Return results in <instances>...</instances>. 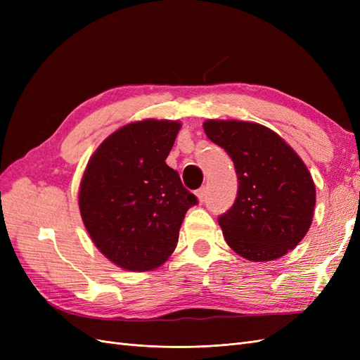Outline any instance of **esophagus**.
Returning a JSON list of instances; mask_svg holds the SVG:
<instances>
[{
    "label": "esophagus",
    "instance_id": "esophagus-1",
    "mask_svg": "<svg viewBox=\"0 0 360 360\" xmlns=\"http://www.w3.org/2000/svg\"><path fill=\"white\" fill-rule=\"evenodd\" d=\"M197 198L200 202H204L205 200V188H201L200 191H197Z\"/></svg>",
    "mask_w": 360,
    "mask_h": 360
}]
</instances>
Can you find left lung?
<instances>
[{"instance_id": "left-lung-1", "label": "left lung", "mask_w": 360, "mask_h": 360, "mask_svg": "<svg viewBox=\"0 0 360 360\" xmlns=\"http://www.w3.org/2000/svg\"><path fill=\"white\" fill-rule=\"evenodd\" d=\"M204 132L234 162L238 191L219 222L236 254L259 263L284 257L308 233L315 184L300 156L274 130L240 120H205Z\"/></svg>"}]
</instances>
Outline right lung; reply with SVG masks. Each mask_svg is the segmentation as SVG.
<instances>
[{"label": "right lung", "mask_w": 360, "mask_h": 360, "mask_svg": "<svg viewBox=\"0 0 360 360\" xmlns=\"http://www.w3.org/2000/svg\"><path fill=\"white\" fill-rule=\"evenodd\" d=\"M181 127L147 118L124 124L96 148L79 184V212L101 252L129 271L162 266L179 242L195 195L165 159Z\"/></svg>", "instance_id": "add662e5"}]
</instances>
